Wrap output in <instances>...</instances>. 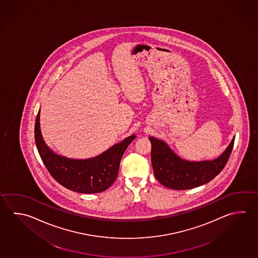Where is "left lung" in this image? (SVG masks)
<instances>
[{"instance_id": "1", "label": "left lung", "mask_w": 258, "mask_h": 258, "mask_svg": "<svg viewBox=\"0 0 258 258\" xmlns=\"http://www.w3.org/2000/svg\"><path fill=\"white\" fill-rule=\"evenodd\" d=\"M151 161L155 178L165 187L186 190L210 182L224 169L234 147V138L222 155L212 161L190 162L175 155L164 141L149 137Z\"/></svg>"}]
</instances>
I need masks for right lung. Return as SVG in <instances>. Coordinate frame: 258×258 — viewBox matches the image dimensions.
Wrapping results in <instances>:
<instances>
[{
  "instance_id": "right-lung-1",
  "label": "right lung",
  "mask_w": 258,
  "mask_h": 258,
  "mask_svg": "<svg viewBox=\"0 0 258 258\" xmlns=\"http://www.w3.org/2000/svg\"><path fill=\"white\" fill-rule=\"evenodd\" d=\"M34 137L42 163L54 180L75 192L96 194L105 191L117 178L122 155L136 136L127 137L94 158L70 159L54 154L44 143L40 129L39 110L34 125Z\"/></svg>"
}]
</instances>
